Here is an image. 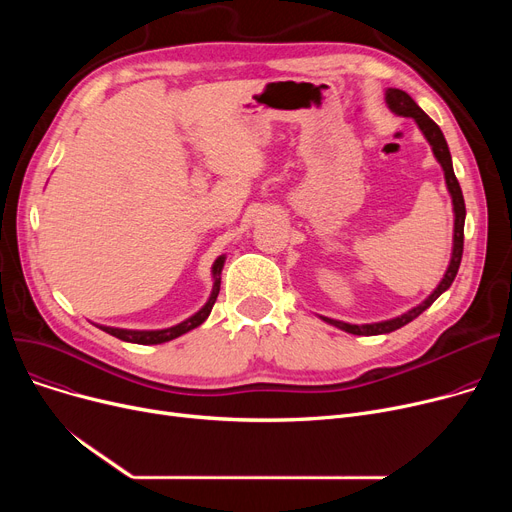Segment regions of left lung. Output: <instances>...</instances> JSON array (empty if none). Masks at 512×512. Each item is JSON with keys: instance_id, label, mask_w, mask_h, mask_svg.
I'll list each match as a JSON object with an SVG mask.
<instances>
[{"instance_id": "obj_1", "label": "left lung", "mask_w": 512, "mask_h": 512, "mask_svg": "<svg viewBox=\"0 0 512 512\" xmlns=\"http://www.w3.org/2000/svg\"><path fill=\"white\" fill-rule=\"evenodd\" d=\"M386 101L390 105V110L398 116H409V118H415V122L419 124L421 132L425 134V139L429 141V145H432L434 149V155L436 159L442 164L444 168V178H446V184H448V191L452 195V205H454V249H452V259H450V265L448 270L440 282V286L429 294V297L415 309H411L409 313L400 315V317H394L390 321H380V324H367V326H351V324H344V321H338V319H330V317H321L324 321H328V324L348 332V334H357V336H378V334H390L402 326H407L409 321H413L415 317H419L429 305H432L440 294L444 290L450 288V284L454 282L456 278V272H459L461 267V259H463V242H465V199H463V191H461V184L459 180H456L454 176V170H452V157H450V151H448V145H446V139L444 134L440 130V126L429 118L421 107L413 101V97L405 91L400 89H388L386 91Z\"/></svg>"}]
</instances>
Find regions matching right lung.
Here are the masks:
<instances>
[{"instance_id": "obj_1", "label": "right lung", "mask_w": 512, "mask_h": 512, "mask_svg": "<svg viewBox=\"0 0 512 512\" xmlns=\"http://www.w3.org/2000/svg\"><path fill=\"white\" fill-rule=\"evenodd\" d=\"M222 267H224V257L215 259V263H213V278H215V282H213V292H211V297H209L207 305H205L199 313H195L191 319L182 321V324H178V326H174V328H168V330H151V332H147V330H143V332H137V330H118V328H105V326H99V328H101L103 332H107V334H112V336L124 340V342H134V344H161V342L174 340V338L182 336L184 332L201 326L203 321L209 317L211 307H213L215 299H218V292H220V274H222Z\"/></svg>"}]
</instances>
